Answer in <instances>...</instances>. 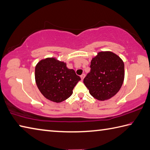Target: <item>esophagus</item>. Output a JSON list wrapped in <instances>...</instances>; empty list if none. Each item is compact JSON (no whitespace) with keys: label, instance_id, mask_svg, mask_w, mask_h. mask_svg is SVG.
<instances>
[{"label":"esophagus","instance_id":"1","mask_svg":"<svg viewBox=\"0 0 150 150\" xmlns=\"http://www.w3.org/2000/svg\"><path fill=\"white\" fill-rule=\"evenodd\" d=\"M84 77H85V74H84V73H83V74H82V75H81V79L83 80V79H84Z\"/></svg>","mask_w":150,"mask_h":150}]
</instances>
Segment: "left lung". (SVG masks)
I'll return each instance as SVG.
<instances>
[{
  "label": "left lung",
  "mask_w": 150,
  "mask_h": 150,
  "mask_svg": "<svg viewBox=\"0 0 150 150\" xmlns=\"http://www.w3.org/2000/svg\"><path fill=\"white\" fill-rule=\"evenodd\" d=\"M91 71L83 83L92 96L100 101L109 100L121 89L125 79L122 59L111 51H102L92 58Z\"/></svg>",
  "instance_id": "left-lung-1"
}]
</instances>
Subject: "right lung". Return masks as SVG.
<instances>
[{"instance_id": "add662e5", "label": "right lung", "mask_w": 150, "mask_h": 150, "mask_svg": "<svg viewBox=\"0 0 150 150\" xmlns=\"http://www.w3.org/2000/svg\"><path fill=\"white\" fill-rule=\"evenodd\" d=\"M35 83L41 94L52 102L60 103L69 98L81 80L66 62L47 58L38 62L35 71Z\"/></svg>"}]
</instances>
